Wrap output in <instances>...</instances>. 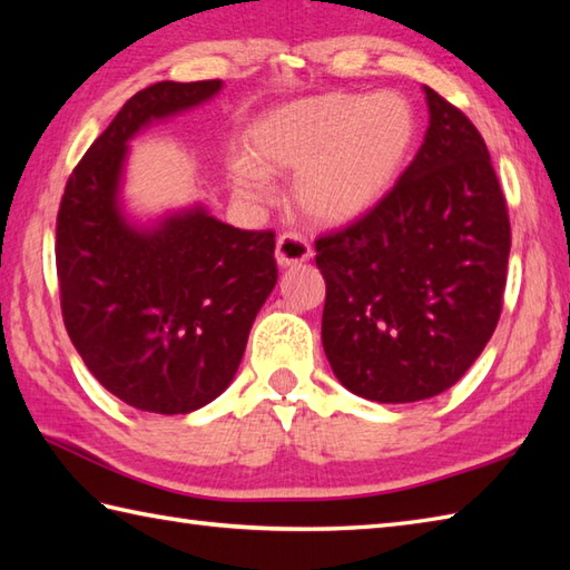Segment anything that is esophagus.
<instances>
[{
	"instance_id": "34e87169",
	"label": "esophagus",
	"mask_w": 570,
	"mask_h": 570,
	"mask_svg": "<svg viewBox=\"0 0 570 570\" xmlns=\"http://www.w3.org/2000/svg\"><path fill=\"white\" fill-rule=\"evenodd\" d=\"M313 257L311 242L301 233H282L276 239V262L282 266H294Z\"/></svg>"
}]
</instances>
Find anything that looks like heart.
I'll list each match as a JSON object with an SVG mask.
<instances>
[{"label": "heart", "instance_id": "heart-1", "mask_svg": "<svg viewBox=\"0 0 570 570\" xmlns=\"http://www.w3.org/2000/svg\"><path fill=\"white\" fill-rule=\"evenodd\" d=\"M419 117L406 95L328 92L298 100L264 117L252 131V156L233 168L247 198L269 196V176H296V198L325 223H347L384 198L414 149Z\"/></svg>", "mask_w": 570, "mask_h": 570}]
</instances>
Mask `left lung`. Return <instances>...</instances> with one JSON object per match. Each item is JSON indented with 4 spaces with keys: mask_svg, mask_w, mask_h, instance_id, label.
Wrapping results in <instances>:
<instances>
[{
    "mask_svg": "<svg viewBox=\"0 0 570 570\" xmlns=\"http://www.w3.org/2000/svg\"><path fill=\"white\" fill-rule=\"evenodd\" d=\"M429 129L384 198L316 239L323 347L350 392L382 404L453 386L498 328L512 227L478 127L423 88Z\"/></svg>",
    "mask_w": 570,
    "mask_h": 570,
    "instance_id": "8db88e82",
    "label": "left lung"
}]
</instances>
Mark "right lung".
<instances>
[{
    "label": "right lung",
    "instance_id": "obj_1",
    "mask_svg": "<svg viewBox=\"0 0 570 570\" xmlns=\"http://www.w3.org/2000/svg\"><path fill=\"white\" fill-rule=\"evenodd\" d=\"M220 88L161 80L131 95L72 168L56 217L70 341L107 392L151 414H188L227 390L278 276L274 229L190 210L141 233L117 208L127 139Z\"/></svg>",
    "mask_w": 570,
    "mask_h": 570
}]
</instances>
